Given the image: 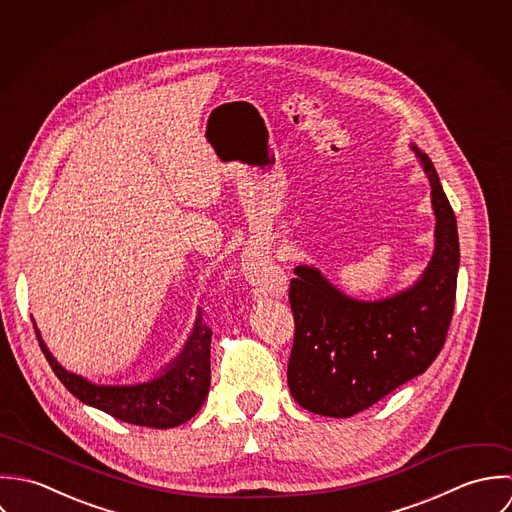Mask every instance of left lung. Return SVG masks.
<instances>
[{"mask_svg": "<svg viewBox=\"0 0 512 512\" xmlns=\"http://www.w3.org/2000/svg\"><path fill=\"white\" fill-rule=\"evenodd\" d=\"M417 156L431 182L437 241L415 287L386 301L360 303L336 291L316 269H295L287 380L295 402L312 413L350 417L372 408L425 372L445 344L457 295V221L429 156Z\"/></svg>", "mask_w": 512, "mask_h": 512, "instance_id": "8db88e82", "label": "left lung"}]
</instances>
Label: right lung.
<instances>
[{"label":"right lung","instance_id":"obj_1","mask_svg":"<svg viewBox=\"0 0 512 512\" xmlns=\"http://www.w3.org/2000/svg\"><path fill=\"white\" fill-rule=\"evenodd\" d=\"M35 334L51 370L73 396L126 423L156 429L182 425L198 413L209 392L211 328L204 324L202 316L172 368L164 376L138 386H95L63 370L45 348L37 328Z\"/></svg>","mask_w":512,"mask_h":512}]
</instances>
